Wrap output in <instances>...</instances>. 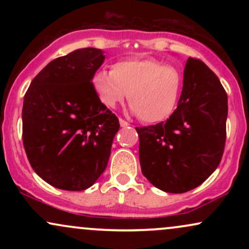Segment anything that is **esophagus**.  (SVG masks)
<instances>
[{
	"label": "esophagus",
	"instance_id": "1",
	"mask_svg": "<svg viewBox=\"0 0 249 249\" xmlns=\"http://www.w3.org/2000/svg\"><path fill=\"white\" fill-rule=\"evenodd\" d=\"M119 124H121V126H122V127H127L128 125H130L126 121H124V119H122V118L119 119Z\"/></svg>",
	"mask_w": 249,
	"mask_h": 249
}]
</instances>
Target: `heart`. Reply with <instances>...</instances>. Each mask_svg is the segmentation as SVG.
<instances>
[{
    "label": "heart",
    "mask_w": 249,
    "mask_h": 249,
    "mask_svg": "<svg viewBox=\"0 0 249 249\" xmlns=\"http://www.w3.org/2000/svg\"><path fill=\"white\" fill-rule=\"evenodd\" d=\"M91 83L105 107L115 108L128 97L142 122L159 123L176 111L184 78L178 68L158 59L132 58L115 63L111 71L98 70Z\"/></svg>",
    "instance_id": "b5f03b06"
}]
</instances>
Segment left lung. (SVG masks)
I'll list each match as a JSON object with an SVG mask.
<instances>
[{"label": "left lung", "mask_w": 249, "mask_h": 249, "mask_svg": "<svg viewBox=\"0 0 249 249\" xmlns=\"http://www.w3.org/2000/svg\"><path fill=\"white\" fill-rule=\"evenodd\" d=\"M227 93L200 59H187L178 107L165 123L136 127L139 160L148 181L167 193L198 187L224 153Z\"/></svg>", "instance_id": "8db88e82"}]
</instances>
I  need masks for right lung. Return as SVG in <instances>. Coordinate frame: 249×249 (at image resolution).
Listing matches in <instances>:
<instances>
[{"mask_svg": "<svg viewBox=\"0 0 249 249\" xmlns=\"http://www.w3.org/2000/svg\"><path fill=\"white\" fill-rule=\"evenodd\" d=\"M104 59L96 48L58 57L25 92V153L34 171L59 190H87L107 168L119 122L99 102L91 83Z\"/></svg>", "mask_w": 249, "mask_h": 249, "instance_id": "right-lung-1", "label": "right lung"}]
</instances>
